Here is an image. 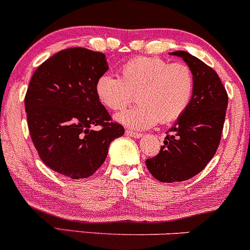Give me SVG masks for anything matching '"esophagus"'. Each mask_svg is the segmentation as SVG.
Returning a JSON list of instances; mask_svg holds the SVG:
<instances>
[{
	"label": "esophagus",
	"instance_id": "esophagus-1",
	"mask_svg": "<svg viewBox=\"0 0 250 250\" xmlns=\"http://www.w3.org/2000/svg\"><path fill=\"white\" fill-rule=\"evenodd\" d=\"M125 133L129 136L134 137V139H140V137H142V134L141 133H136V131H133V130H125Z\"/></svg>",
	"mask_w": 250,
	"mask_h": 250
}]
</instances>
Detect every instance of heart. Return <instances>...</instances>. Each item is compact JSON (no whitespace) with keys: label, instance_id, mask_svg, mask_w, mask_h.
Masks as SVG:
<instances>
[{"label":"heart","instance_id":"1","mask_svg":"<svg viewBox=\"0 0 250 250\" xmlns=\"http://www.w3.org/2000/svg\"><path fill=\"white\" fill-rule=\"evenodd\" d=\"M194 75L186 63H169L160 57H136L122 65L120 77L102 74L97 79V99L110 110H121L136 97L135 107L116 115L122 125L137 130L177 120L194 94Z\"/></svg>","mask_w":250,"mask_h":250}]
</instances>
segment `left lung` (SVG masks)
Wrapping results in <instances>:
<instances>
[{
	"mask_svg": "<svg viewBox=\"0 0 250 250\" xmlns=\"http://www.w3.org/2000/svg\"><path fill=\"white\" fill-rule=\"evenodd\" d=\"M194 75L190 104L176 120L160 153L146 161L148 170L160 182H181L195 176L213 159L222 134L228 95L213 68L187 51L177 50Z\"/></svg>",
	"mask_w": 250,
	"mask_h": 250,
	"instance_id": "left-lung-1",
	"label": "left lung"
}]
</instances>
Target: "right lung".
<instances>
[{"label":"right lung","mask_w":250,"mask_h":250,"mask_svg":"<svg viewBox=\"0 0 250 250\" xmlns=\"http://www.w3.org/2000/svg\"><path fill=\"white\" fill-rule=\"evenodd\" d=\"M109 69L105 55L85 48L56 53L35 70L25 94L29 133L40 157L70 179L91 176L111 141L125 129L110 121L97 99V79ZM99 125V131L92 129Z\"/></svg>","instance_id":"obj_1"}]
</instances>
